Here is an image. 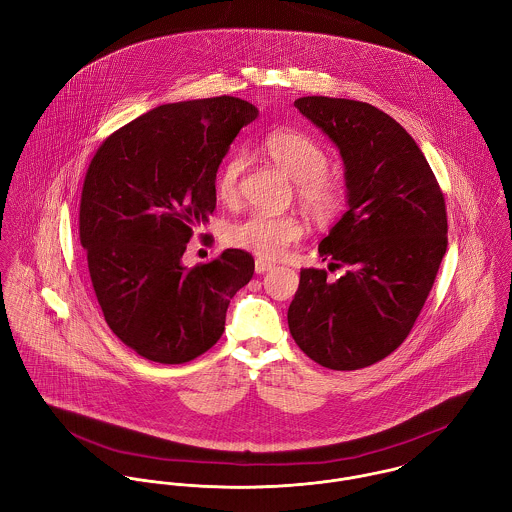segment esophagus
Masks as SVG:
<instances>
[{
    "label": "esophagus",
    "instance_id": "esophagus-1",
    "mask_svg": "<svg viewBox=\"0 0 512 512\" xmlns=\"http://www.w3.org/2000/svg\"><path fill=\"white\" fill-rule=\"evenodd\" d=\"M254 270H256V274H264V272H268V270H272V264L270 262H266V260H256L254 262Z\"/></svg>",
    "mask_w": 512,
    "mask_h": 512
}]
</instances>
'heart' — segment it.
Here are the masks:
<instances>
[{"label":"heart","mask_w":512,"mask_h":512,"mask_svg":"<svg viewBox=\"0 0 512 512\" xmlns=\"http://www.w3.org/2000/svg\"><path fill=\"white\" fill-rule=\"evenodd\" d=\"M270 159L295 181L299 205L315 220H331L345 203V183L337 171L327 169L325 147L299 130H276L264 140ZM246 169V155L232 151L220 163L215 191L222 203H234L240 195V179ZM303 236V224L292 215H250L232 222L226 242L234 248L252 252L264 260L280 258Z\"/></svg>","instance_id":"heart-1"}]
</instances>
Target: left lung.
<instances>
[{
	"label": "left lung",
	"instance_id": "8db88e82",
	"mask_svg": "<svg viewBox=\"0 0 512 512\" xmlns=\"http://www.w3.org/2000/svg\"><path fill=\"white\" fill-rule=\"evenodd\" d=\"M293 106L339 147L349 211L319 244L345 276L301 270L288 325L317 365L359 370L404 343L428 299L447 248L443 193L422 149L382 110L327 96Z\"/></svg>",
	"mask_w": 512,
	"mask_h": 512
}]
</instances>
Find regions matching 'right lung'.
<instances>
[{
    "label": "right lung",
    "mask_w": 512,
    "mask_h": 512,
    "mask_svg": "<svg viewBox=\"0 0 512 512\" xmlns=\"http://www.w3.org/2000/svg\"><path fill=\"white\" fill-rule=\"evenodd\" d=\"M258 108L234 96L163 104L108 136L80 197V244L112 333L140 357L183 365L224 331L254 258L228 248L185 268L193 230L217 207L215 177Z\"/></svg>",
    "instance_id": "add662e5"
}]
</instances>
